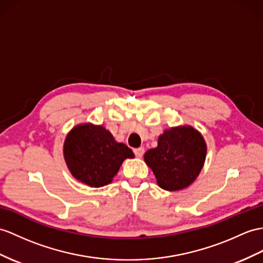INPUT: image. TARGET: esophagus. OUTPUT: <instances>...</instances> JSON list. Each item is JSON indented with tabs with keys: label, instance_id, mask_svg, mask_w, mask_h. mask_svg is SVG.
<instances>
[{
	"label": "esophagus",
	"instance_id": "1",
	"mask_svg": "<svg viewBox=\"0 0 263 263\" xmlns=\"http://www.w3.org/2000/svg\"><path fill=\"white\" fill-rule=\"evenodd\" d=\"M134 153H135V156L136 157H142L144 155V153H145L144 147H139V148L134 149Z\"/></svg>",
	"mask_w": 263,
	"mask_h": 263
}]
</instances>
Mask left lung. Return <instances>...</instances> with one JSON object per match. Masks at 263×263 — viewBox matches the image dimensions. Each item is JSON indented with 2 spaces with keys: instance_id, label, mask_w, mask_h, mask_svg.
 I'll return each instance as SVG.
<instances>
[{
  "instance_id": "1",
  "label": "left lung",
  "mask_w": 263,
  "mask_h": 263,
  "mask_svg": "<svg viewBox=\"0 0 263 263\" xmlns=\"http://www.w3.org/2000/svg\"><path fill=\"white\" fill-rule=\"evenodd\" d=\"M205 157V140L191 126L166 129L158 137L157 147L144 155L158 186L166 191L190 186L202 171Z\"/></svg>"
}]
</instances>
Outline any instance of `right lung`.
Masks as SVG:
<instances>
[{
  "instance_id": "obj_1",
  "label": "right lung",
  "mask_w": 263,
  "mask_h": 263,
  "mask_svg": "<svg viewBox=\"0 0 263 263\" xmlns=\"http://www.w3.org/2000/svg\"><path fill=\"white\" fill-rule=\"evenodd\" d=\"M63 156L74 178L91 187L109 184L126 158L134 153L117 143L105 127L81 124L73 127L63 145Z\"/></svg>"
}]
</instances>
